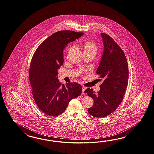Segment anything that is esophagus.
I'll use <instances>...</instances> for the list:
<instances>
[{
  "mask_svg": "<svg viewBox=\"0 0 154 154\" xmlns=\"http://www.w3.org/2000/svg\"><path fill=\"white\" fill-rule=\"evenodd\" d=\"M86 89V87L82 86V94H85V91Z\"/></svg>",
  "mask_w": 154,
  "mask_h": 154,
  "instance_id": "34e87169",
  "label": "esophagus"
}]
</instances>
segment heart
I'll return each instance as SVG.
<instances>
[{
	"mask_svg": "<svg viewBox=\"0 0 154 154\" xmlns=\"http://www.w3.org/2000/svg\"><path fill=\"white\" fill-rule=\"evenodd\" d=\"M83 52L84 54H91L94 57L98 52V47L95 43L91 41H86L83 42L82 45ZM73 49V47H69L67 49V52H69Z\"/></svg>",
	"mask_w": 154,
	"mask_h": 154,
	"instance_id": "heart-1",
	"label": "heart"
}]
</instances>
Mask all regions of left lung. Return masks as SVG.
<instances>
[{"label": "left lung", "instance_id": "8db88e82", "mask_svg": "<svg viewBox=\"0 0 154 154\" xmlns=\"http://www.w3.org/2000/svg\"><path fill=\"white\" fill-rule=\"evenodd\" d=\"M101 35L104 50L96 73L104 81L97 94L90 88L85 91L94 101L88 112L96 117L107 116L115 111L123 100L128 82V67L124 51L109 35L103 33Z\"/></svg>", "mask_w": 154, "mask_h": 154}]
</instances>
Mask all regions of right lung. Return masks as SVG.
Masks as SVG:
<instances>
[{
  "instance_id": "right-lung-1",
  "label": "right lung",
  "mask_w": 154,
  "mask_h": 154,
  "mask_svg": "<svg viewBox=\"0 0 154 154\" xmlns=\"http://www.w3.org/2000/svg\"><path fill=\"white\" fill-rule=\"evenodd\" d=\"M83 34L71 30L57 32L39 45L32 57L29 79L33 97L38 108L48 116L64 112L69 101L81 94V85L62 84L57 75L63 64V48Z\"/></svg>"
}]
</instances>
